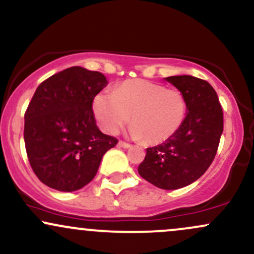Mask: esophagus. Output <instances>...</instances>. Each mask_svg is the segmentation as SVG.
<instances>
[{
  "instance_id": "esophagus-1",
  "label": "esophagus",
  "mask_w": 254,
  "mask_h": 254,
  "mask_svg": "<svg viewBox=\"0 0 254 254\" xmlns=\"http://www.w3.org/2000/svg\"><path fill=\"white\" fill-rule=\"evenodd\" d=\"M118 146H119V147H123V148H130V147H131V144L127 143V142L119 141V142H118Z\"/></svg>"
}]
</instances>
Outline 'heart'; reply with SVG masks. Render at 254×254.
<instances>
[{
	"instance_id": "b5f03b06",
	"label": "heart",
	"mask_w": 254,
	"mask_h": 254,
	"mask_svg": "<svg viewBox=\"0 0 254 254\" xmlns=\"http://www.w3.org/2000/svg\"><path fill=\"white\" fill-rule=\"evenodd\" d=\"M93 111L100 127L107 133H117L131 117L129 133L148 144L170 140L182 127L187 102L177 89H166L158 83L132 79L111 91L95 96Z\"/></svg>"
}]
</instances>
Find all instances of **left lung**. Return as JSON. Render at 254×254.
Returning <instances> with one entry per match:
<instances>
[{
    "label": "left lung",
    "mask_w": 254,
    "mask_h": 254,
    "mask_svg": "<svg viewBox=\"0 0 254 254\" xmlns=\"http://www.w3.org/2000/svg\"><path fill=\"white\" fill-rule=\"evenodd\" d=\"M185 96L187 114L176 135L147 148L138 174L158 188L174 190L195 182L213 161L223 132V111L210 83L200 78H165Z\"/></svg>",
    "instance_id": "obj_1"
}]
</instances>
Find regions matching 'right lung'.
Returning a JSON list of instances; mask_svg holds the SVG:
<instances>
[{"label":"right lung","mask_w":254,"mask_h":254,"mask_svg":"<svg viewBox=\"0 0 254 254\" xmlns=\"http://www.w3.org/2000/svg\"><path fill=\"white\" fill-rule=\"evenodd\" d=\"M107 79L73 66L36 89L25 113L24 140L30 165L46 186L74 191L95 177L100 163L118 140L96 127L93 100Z\"/></svg>","instance_id":"obj_1"}]
</instances>
